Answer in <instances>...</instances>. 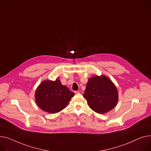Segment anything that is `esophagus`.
Here are the masks:
<instances>
[{
    "instance_id": "obj_1",
    "label": "esophagus",
    "mask_w": 151,
    "mask_h": 151,
    "mask_svg": "<svg viewBox=\"0 0 151 151\" xmlns=\"http://www.w3.org/2000/svg\"><path fill=\"white\" fill-rule=\"evenodd\" d=\"M74 93L76 94H78V93H80V91H74Z\"/></svg>"
}]
</instances>
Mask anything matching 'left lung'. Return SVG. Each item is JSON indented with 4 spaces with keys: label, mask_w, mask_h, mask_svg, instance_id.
Segmentation results:
<instances>
[{
    "label": "left lung",
    "mask_w": 151,
    "mask_h": 151,
    "mask_svg": "<svg viewBox=\"0 0 151 151\" xmlns=\"http://www.w3.org/2000/svg\"><path fill=\"white\" fill-rule=\"evenodd\" d=\"M83 97L93 111L104 114L116 105L118 92L109 78L103 75L95 76L88 79Z\"/></svg>",
    "instance_id": "8db88e82"
}]
</instances>
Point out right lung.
<instances>
[{"mask_svg":"<svg viewBox=\"0 0 151 151\" xmlns=\"http://www.w3.org/2000/svg\"><path fill=\"white\" fill-rule=\"evenodd\" d=\"M74 95L57 78L55 81H43L37 88L35 98L41 110L50 113H56L66 107Z\"/></svg>","mask_w":151,"mask_h":151,"instance_id":"add662e5","label":"right lung"}]
</instances>
